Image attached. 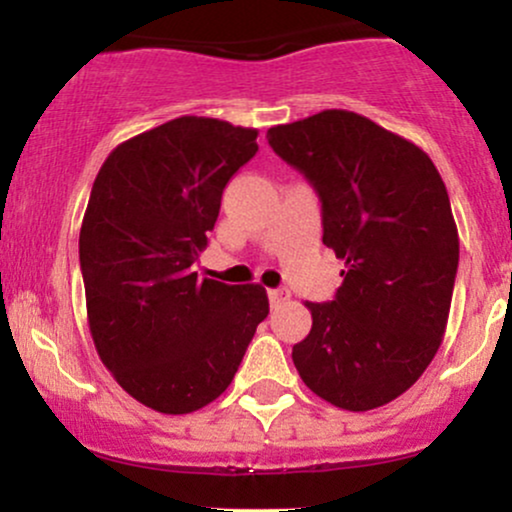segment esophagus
<instances>
[{"mask_svg": "<svg viewBox=\"0 0 512 512\" xmlns=\"http://www.w3.org/2000/svg\"><path fill=\"white\" fill-rule=\"evenodd\" d=\"M267 296H269V303H272V308H279V305L284 303L286 298H289V291H284V289H269Z\"/></svg>", "mask_w": 512, "mask_h": 512, "instance_id": "34e87169", "label": "esophagus"}]
</instances>
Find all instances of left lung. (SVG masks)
<instances>
[{"label":"left lung","mask_w":512,"mask_h":512,"mask_svg":"<svg viewBox=\"0 0 512 512\" xmlns=\"http://www.w3.org/2000/svg\"><path fill=\"white\" fill-rule=\"evenodd\" d=\"M267 139L315 187L322 243L346 264L334 301L305 303L298 375L339 409L383 407L421 378L448 327L460 238L445 182L426 151L349 110Z\"/></svg>","instance_id":"8db88e82"}]
</instances>
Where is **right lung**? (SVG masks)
<instances>
[{
    "mask_svg": "<svg viewBox=\"0 0 512 512\" xmlns=\"http://www.w3.org/2000/svg\"><path fill=\"white\" fill-rule=\"evenodd\" d=\"M257 129L182 115L110 151L79 233L86 313L103 366L161 414L207 407L231 385L269 313L260 284L199 279L226 182Z\"/></svg>",
    "mask_w": 512,
    "mask_h": 512,
    "instance_id": "1",
    "label": "right lung"
}]
</instances>
